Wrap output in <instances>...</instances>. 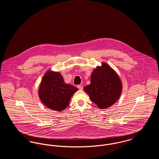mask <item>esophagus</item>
Returning a JSON list of instances; mask_svg holds the SVG:
<instances>
[{"instance_id": "1", "label": "esophagus", "mask_w": 159, "mask_h": 159, "mask_svg": "<svg viewBox=\"0 0 159 159\" xmlns=\"http://www.w3.org/2000/svg\"><path fill=\"white\" fill-rule=\"evenodd\" d=\"M77 88L79 89H80V90H83V86L81 84V85H77Z\"/></svg>"}]
</instances>
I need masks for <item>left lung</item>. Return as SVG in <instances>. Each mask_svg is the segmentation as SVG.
<instances>
[{"instance_id": "8db88e82", "label": "left lung", "mask_w": 159, "mask_h": 159, "mask_svg": "<svg viewBox=\"0 0 159 159\" xmlns=\"http://www.w3.org/2000/svg\"><path fill=\"white\" fill-rule=\"evenodd\" d=\"M122 84L117 73L102 63L91 75V84L84 87L91 101L99 108L105 109L114 104L121 94Z\"/></svg>"}]
</instances>
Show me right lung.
I'll return each instance as SVG.
<instances>
[{
	"instance_id": "right-lung-1",
	"label": "right lung",
	"mask_w": 159,
	"mask_h": 159,
	"mask_svg": "<svg viewBox=\"0 0 159 159\" xmlns=\"http://www.w3.org/2000/svg\"><path fill=\"white\" fill-rule=\"evenodd\" d=\"M77 88L64 82L62 76L58 72L48 71L40 83L39 95L42 102L55 111L64 110Z\"/></svg>"
}]
</instances>
